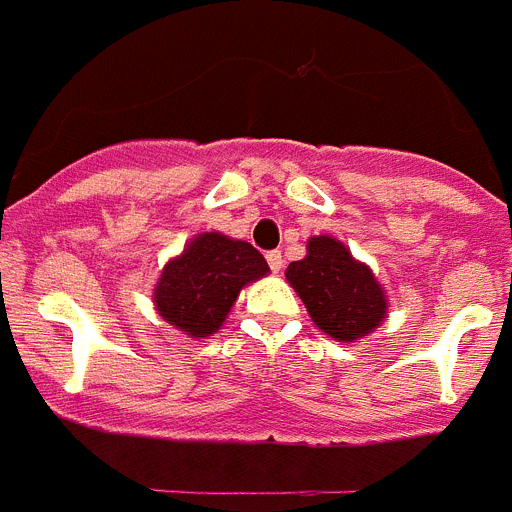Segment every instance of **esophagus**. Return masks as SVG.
<instances>
[{"mask_svg": "<svg viewBox=\"0 0 512 512\" xmlns=\"http://www.w3.org/2000/svg\"><path fill=\"white\" fill-rule=\"evenodd\" d=\"M266 261H269V266H271V271H274V274H279V271H282V266H284L282 251H269V253H266Z\"/></svg>", "mask_w": 512, "mask_h": 512, "instance_id": "1", "label": "esophagus"}]
</instances>
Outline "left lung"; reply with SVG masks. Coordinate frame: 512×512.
Returning a JSON list of instances; mask_svg holds the SVG:
<instances>
[{"mask_svg":"<svg viewBox=\"0 0 512 512\" xmlns=\"http://www.w3.org/2000/svg\"><path fill=\"white\" fill-rule=\"evenodd\" d=\"M284 277L305 302L312 323L333 341L356 343L374 333L390 312L372 266L354 259L333 235H312L305 259L292 261Z\"/></svg>","mask_w":512,"mask_h":512,"instance_id":"left-lung-1","label":"left lung"}]
</instances>
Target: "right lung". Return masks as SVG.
Wrapping results in <instances>:
<instances>
[{"label":"right lung","instance_id":"1","mask_svg":"<svg viewBox=\"0 0 512 512\" xmlns=\"http://www.w3.org/2000/svg\"><path fill=\"white\" fill-rule=\"evenodd\" d=\"M269 274L251 243L210 230L189 238L169 259L153 287L156 312L187 338H207L223 328L241 289Z\"/></svg>","mask_w":512,"mask_h":512}]
</instances>
